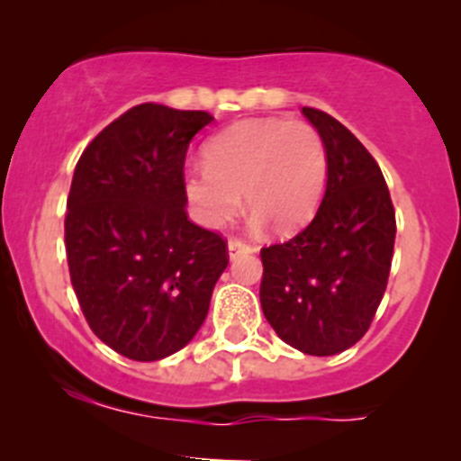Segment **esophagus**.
Returning <instances> with one entry per match:
<instances>
[{
	"label": "esophagus",
	"mask_w": 461,
	"mask_h": 461,
	"mask_svg": "<svg viewBox=\"0 0 461 461\" xmlns=\"http://www.w3.org/2000/svg\"><path fill=\"white\" fill-rule=\"evenodd\" d=\"M249 252H257V249H254L252 245L243 243V240L230 239V243H227V254H230V258H236L240 257V254H249Z\"/></svg>",
	"instance_id": "34e87169"
}]
</instances>
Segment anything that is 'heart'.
<instances>
[{"label":"heart","mask_w":461,"mask_h":461,"mask_svg":"<svg viewBox=\"0 0 461 461\" xmlns=\"http://www.w3.org/2000/svg\"><path fill=\"white\" fill-rule=\"evenodd\" d=\"M328 169V147L312 124L248 120L207 142L204 167L185 171L183 187L203 227H225L243 194L254 227L269 222L276 234L287 236L312 221Z\"/></svg>","instance_id":"heart-1"}]
</instances>
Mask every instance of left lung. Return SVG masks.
Instances as JSON below:
<instances>
[{"mask_svg":"<svg viewBox=\"0 0 461 461\" xmlns=\"http://www.w3.org/2000/svg\"><path fill=\"white\" fill-rule=\"evenodd\" d=\"M328 147V185L312 222L260 249V305L296 350L330 357L368 332L393 263L394 207L368 149L339 120L303 106Z\"/></svg>","mask_w":461,"mask_h":461,"instance_id":"1","label":"left lung"}]
</instances>
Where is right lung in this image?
<instances>
[{
  "label": "right lung",
  "instance_id": "1",
  "mask_svg": "<svg viewBox=\"0 0 461 461\" xmlns=\"http://www.w3.org/2000/svg\"><path fill=\"white\" fill-rule=\"evenodd\" d=\"M204 111L138 104L80 156L64 243L80 308L100 341L133 361L187 346L209 312L227 243L187 218L183 187Z\"/></svg>",
  "mask_w": 461,
  "mask_h": 461
}]
</instances>
